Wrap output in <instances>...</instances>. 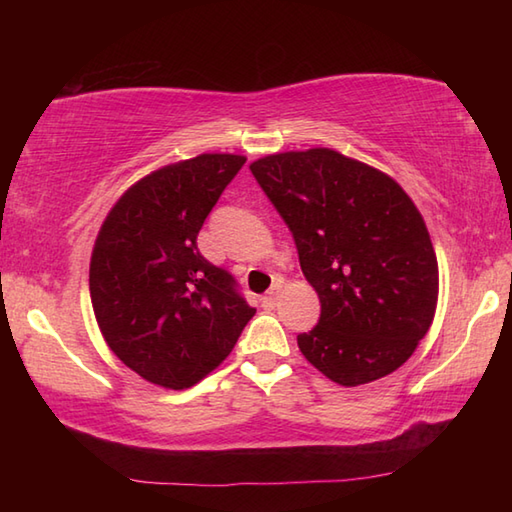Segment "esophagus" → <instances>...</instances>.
Masks as SVG:
<instances>
[{
	"instance_id": "1",
	"label": "esophagus",
	"mask_w": 512,
	"mask_h": 512,
	"mask_svg": "<svg viewBox=\"0 0 512 512\" xmlns=\"http://www.w3.org/2000/svg\"><path fill=\"white\" fill-rule=\"evenodd\" d=\"M279 284H277V281H275V284H273V288H270L268 292H266V295L262 297V306L266 308V310H270V308H275V303H277V295H279Z\"/></svg>"
}]
</instances>
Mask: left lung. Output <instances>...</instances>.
Here are the masks:
<instances>
[{
	"instance_id": "8db88e82",
	"label": "left lung",
	"mask_w": 512,
	"mask_h": 512,
	"mask_svg": "<svg viewBox=\"0 0 512 512\" xmlns=\"http://www.w3.org/2000/svg\"><path fill=\"white\" fill-rule=\"evenodd\" d=\"M295 237L321 317L301 354L343 387L407 361L438 306V259L416 204L396 180L334 149L286 151L250 165Z\"/></svg>"
}]
</instances>
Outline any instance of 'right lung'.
Returning <instances> with one entry per match:
<instances>
[{
  "mask_svg": "<svg viewBox=\"0 0 512 512\" xmlns=\"http://www.w3.org/2000/svg\"><path fill=\"white\" fill-rule=\"evenodd\" d=\"M235 154H200L129 187L107 213L90 262V297L103 339L138 376L187 389L231 354L255 308L235 279L198 250V233Z\"/></svg>",
  "mask_w": 512,
  "mask_h": 512,
  "instance_id": "obj_1",
  "label": "right lung"
}]
</instances>
